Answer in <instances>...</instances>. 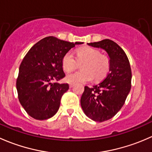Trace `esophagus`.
I'll return each mask as SVG.
<instances>
[{
    "instance_id": "1",
    "label": "esophagus",
    "mask_w": 152,
    "mask_h": 152,
    "mask_svg": "<svg viewBox=\"0 0 152 152\" xmlns=\"http://www.w3.org/2000/svg\"><path fill=\"white\" fill-rule=\"evenodd\" d=\"M73 86H74V85H73V84H71V83H70V85H69V87H70V88H72V87H73Z\"/></svg>"
}]
</instances>
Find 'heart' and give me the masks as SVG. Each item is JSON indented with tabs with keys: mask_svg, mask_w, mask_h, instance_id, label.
I'll use <instances>...</instances> for the list:
<instances>
[{
	"mask_svg": "<svg viewBox=\"0 0 152 152\" xmlns=\"http://www.w3.org/2000/svg\"><path fill=\"white\" fill-rule=\"evenodd\" d=\"M78 62H84L81 65L82 70L67 75L66 81L68 83L75 84L87 82L93 80L99 81L104 79L110 68V58L101 54V52L91 47H82L76 50ZM62 65L66 72L72 71L78 66L74 55L68 51L63 56Z\"/></svg>",
	"mask_w": 152,
	"mask_h": 152,
	"instance_id": "b5f03b06",
	"label": "heart"
}]
</instances>
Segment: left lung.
<instances>
[{"mask_svg":"<svg viewBox=\"0 0 152 152\" xmlns=\"http://www.w3.org/2000/svg\"><path fill=\"white\" fill-rule=\"evenodd\" d=\"M89 45L104 49L110 58V73L102 82L85 87L81 106L93 121L103 122L112 118L123 107L132 87V70L124 50L109 39L90 42Z\"/></svg>","mask_w":152,"mask_h":152,"instance_id":"8db88e82","label":"left lung"}]
</instances>
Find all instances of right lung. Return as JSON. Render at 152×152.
I'll return each instance as SVG.
<instances>
[{
	"instance_id": "right-lung-1",
	"label": "right lung",
	"mask_w": 152,
	"mask_h": 152,
	"mask_svg": "<svg viewBox=\"0 0 152 152\" xmlns=\"http://www.w3.org/2000/svg\"><path fill=\"white\" fill-rule=\"evenodd\" d=\"M82 43L47 37L34 45L24 56L16 87L20 103L31 117L46 120L58 111L62 95L69 89L68 84L56 82L65 76L62 57Z\"/></svg>"
}]
</instances>
